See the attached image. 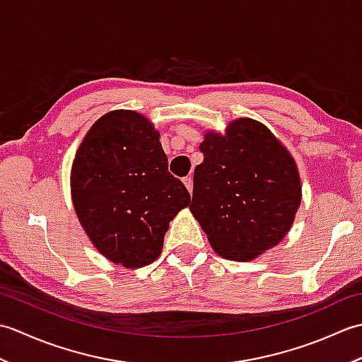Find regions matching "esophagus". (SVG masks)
Listing matches in <instances>:
<instances>
[{"label": "esophagus", "instance_id": "1", "mask_svg": "<svg viewBox=\"0 0 362 362\" xmlns=\"http://www.w3.org/2000/svg\"><path fill=\"white\" fill-rule=\"evenodd\" d=\"M183 183H185V187H187L189 193H193V177H191V175L185 177V179H183Z\"/></svg>", "mask_w": 362, "mask_h": 362}]
</instances>
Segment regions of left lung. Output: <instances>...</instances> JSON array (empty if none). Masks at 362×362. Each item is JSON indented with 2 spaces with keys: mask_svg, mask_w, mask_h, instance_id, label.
<instances>
[{
  "mask_svg": "<svg viewBox=\"0 0 362 362\" xmlns=\"http://www.w3.org/2000/svg\"><path fill=\"white\" fill-rule=\"evenodd\" d=\"M189 210L214 252L250 261L275 247L294 222L302 185L294 158L259 121L238 118L226 135L206 132L199 146Z\"/></svg>",
  "mask_w": 362,
  "mask_h": 362,
  "instance_id": "8db88e82",
  "label": "left lung"
}]
</instances>
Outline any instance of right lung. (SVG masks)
I'll use <instances>...</instances> for the list:
<instances>
[{
    "mask_svg": "<svg viewBox=\"0 0 362 362\" xmlns=\"http://www.w3.org/2000/svg\"><path fill=\"white\" fill-rule=\"evenodd\" d=\"M71 197L95 247L129 269L158 258L169 222L191 201L168 171L160 134L132 110L109 112L90 127L71 166Z\"/></svg>",
    "mask_w": 362,
    "mask_h": 362,
    "instance_id": "1",
    "label": "right lung"
}]
</instances>
